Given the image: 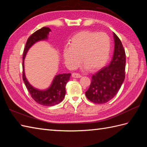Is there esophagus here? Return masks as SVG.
<instances>
[{"label":"esophagus","mask_w":147,"mask_h":147,"mask_svg":"<svg viewBox=\"0 0 147 147\" xmlns=\"http://www.w3.org/2000/svg\"><path fill=\"white\" fill-rule=\"evenodd\" d=\"M72 77L74 78H80L82 77V76H81L80 74H78V73H74L72 74Z\"/></svg>","instance_id":"esophagus-1"}]
</instances>
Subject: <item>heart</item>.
<instances>
[{"label":"heart","mask_w":147,"mask_h":147,"mask_svg":"<svg viewBox=\"0 0 147 147\" xmlns=\"http://www.w3.org/2000/svg\"><path fill=\"white\" fill-rule=\"evenodd\" d=\"M71 46L65 47L63 57L69 68L74 69L80 64L83 68L95 70L108 60L111 51V39L105 33L83 31L71 40Z\"/></svg>","instance_id":"heart-1"}]
</instances>
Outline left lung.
Here are the masks:
<instances>
[{"instance_id":"obj_1","label":"left lung","mask_w":147,"mask_h":147,"mask_svg":"<svg viewBox=\"0 0 147 147\" xmlns=\"http://www.w3.org/2000/svg\"><path fill=\"white\" fill-rule=\"evenodd\" d=\"M114 50L107 66L93 74L85 92L87 98L95 104H105L116 95L125 78L126 54L118 36L113 33Z\"/></svg>"}]
</instances>
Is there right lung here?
<instances>
[{
    "label": "right lung",
    "instance_id": "add662e5",
    "mask_svg": "<svg viewBox=\"0 0 147 147\" xmlns=\"http://www.w3.org/2000/svg\"><path fill=\"white\" fill-rule=\"evenodd\" d=\"M51 30L48 27H43L37 30L28 39L23 57V80L26 88L32 97L38 104L45 106H53L58 104L64 99L65 95V85L69 80L71 74H58L55 75L47 88L40 90L33 87L28 81L24 71V59L27 52L32 47L40 41L48 40Z\"/></svg>",
    "mask_w": 147,
    "mask_h": 147
}]
</instances>
